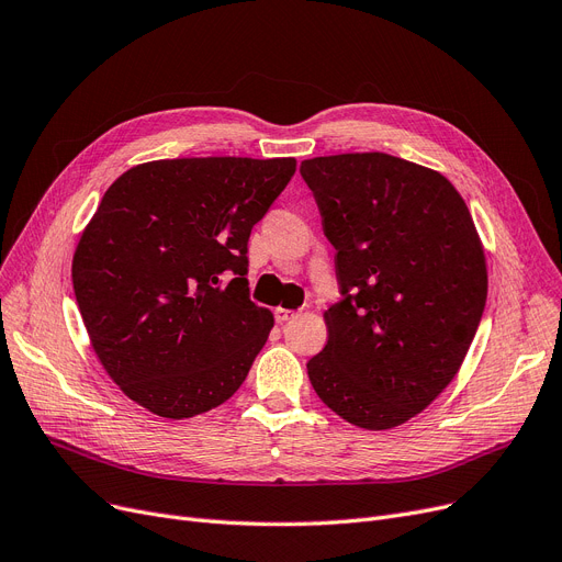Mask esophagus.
Instances as JSON below:
<instances>
[{"label":"esophagus","instance_id":"esophagus-1","mask_svg":"<svg viewBox=\"0 0 562 562\" xmlns=\"http://www.w3.org/2000/svg\"><path fill=\"white\" fill-rule=\"evenodd\" d=\"M274 318H277V323H288V321H293V318H297V311H290V308H274Z\"/></svg>","mask_w":562,"mask_h":562}]
</instances>
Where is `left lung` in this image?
I'll return each mask as SVG.
<instances>
[{
  "instance_id": "1",
  "label": "left lung",
  "mask_w": 562,
  "mask_h": 562,
  "mask_svg": "<svg viewBox=\"0 0 562 562\" xmlns=\"http://www.w3.org/2000/svg\"><path fill=\"white\" fill-rule=\"evenodd\" d=\"M300 172L341 293L308 380L346 422L392 429L452 383L475 339L486 262L473 216L440 172L383 151L316 156Z\"/></svg>"
}]
</instances>
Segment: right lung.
Wrapping results in <instances>:
<instances>
[{
    "mask_svg": "<svg viewBox=\"0 0 562 562\" xmlns=\"http://www.w3.org/2000/svg\"><path fill=\"white\" fill-rule=\"evenodd\" d=\"M295 159H166L126 170L85 228L74 293L103 369L154 415L228 401L274 316L249 297V237Z\"/></svg>",
    "mask_w": 562,
    "mask_h": 562,
    "instance_id": "add662e5",
    "label": "right lung"
}]
</instances>
